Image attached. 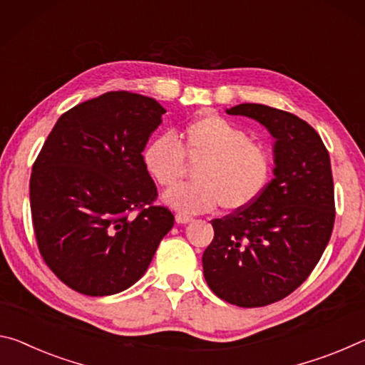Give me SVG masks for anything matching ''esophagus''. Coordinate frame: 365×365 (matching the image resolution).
Segmentation results:
<instances>
[{"label": "esophagus", "instance_id": "esophagus-1", "mask_svg": "<svg viewBox=\"0 0 365 365\" xmlns=\"http://www.w3.org/2000/svg\"><path fill=\"white\" fill-rule=\"evenodd\" d=\"M189 222H192V217H189L186 213H176V223L186 225Z\"/></svg>", "mask_w": 365, "mask_h": 365}]
</instances>
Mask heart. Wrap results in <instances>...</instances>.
<instances>
[{"label": "heart", "mask_w": 365, "mask_h": 365, "mask_svg": "<svg viewBox=\"0 0 365 365\" xmlns=\"http://www.w3.org/2000/svg\"><path fill=\"white\" fill-rule=\"evenodd\" d=\"M143 165L161 187L176 186L189 163H197L194 181L165 195L171 208L182 213H204L222 205L228 212L254 205L268 187L273 160L268 148L217 113H204L190 121L182 142L163 133L147 143Z\"/></svg>", "instance_id": "b5f03b06"}]
</instances>
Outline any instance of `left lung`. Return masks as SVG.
<instances>
[{"mask_svg": "<svg viewBox=\"0 0 365 365\" xmlns=\"http://www.w3.org/2000/svg\"><path fill=\"white\" fill-rule=\"evenodd\" d=\"M274 137V178L254 205L212 220L204 277L220 299L264 307L299 288L319 264L334 225L330 155L310 124L288 111L241 103Z\"/></svg>", "mask_w": 365, "mask_h": 365, "instance_id": "obj_1", "label": "left lung"}]
</instances>
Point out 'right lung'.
<instances>
[{
  "label": "right lung",
  "instance_id": "right-lung-1",
  "mask_svg": "<svg viewBox=\"0 0 365 365\" xmlns=\"http://www.w3.org/2000/svg\"><path fill=\"white\" fill-rule=\"evenodd\" d=\"M166 110L106 92L59 116L31 176L35 239L48 268L81 294L110 296L147 272L175 217L142 152Z\"/></svg>",
  "mask_w": 365,
  "mask_h": 365
}]
</instances>
